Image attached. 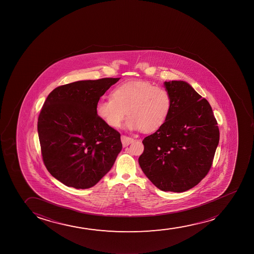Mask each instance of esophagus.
Masks as SVG:
<instances>
[{"mask_svg":"<svg viewBox=\"0 0 254 254\" xmlns=\"http://www.w3.org/2000/svg\"><path fill=\"white\" fill-rule=\"evenodd\" d=\"M121 141H122L123 146L126 147V146H128V144H130V143L134 142V139L126 136V135H122Z\"/></svg>","mask_w":254,"mask_h":254,"instance_id":"34e87169","label":"esophagus"}]
</instances>
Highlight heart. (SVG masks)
I'll list each match as a JSON object with an SVG mask.
<instances>
[{
	"label": "heart",
	"instance_id": "obj_1",
	"mask_svg": "<svg viewBox=\"0 0 254 254\" xmlns=\"http://www.w3.org/2000/svg\"><path fill=\"white\" fill-rule=\"evenodd\" d=\"M172 99L168 90L150 82L135 79L116 86L112 98L96 105V114L112 128H118L127 116L125 127L130 130L156 131L169 118Z\"/></svg>",
	"mask_w": 254,
	"mask_h": 254
}]
</instances>
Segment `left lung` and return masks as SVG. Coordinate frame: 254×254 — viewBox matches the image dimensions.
<instances>
[{"instance_id": "obj_1", "label": "left lung", "mask_w": 254, "mask_h": 254, "mask_svg": "<svg viewBox=\"0 0 254 254\" xmlns=\"http://www.w3.org/2000/svg\"><path fill=\"white\" fill-rule=\"evenodd\" d=\"M172 99L166 122L142 140L139 165L164 192H184L206 176L219 144L220 131L206 99L183 80L164 82Z\"/></svg>"}]
</instances>
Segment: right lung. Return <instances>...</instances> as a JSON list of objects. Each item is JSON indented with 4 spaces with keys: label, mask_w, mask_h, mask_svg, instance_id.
Returning <instances> with one entry per match:
<instances>
[{
    "label": "right lung",
    "mask_w": 254,
    "mask_h": 254,
    "mask_svg": "<svg viewBox=\"0 0 254 254\" xmlns=\"http://www.w3.org/2000/svg\"><path fill=\"white\" fill-rule=\"evenodd\" d=\"M120 78L80 80L55 88L38 119L43 162L65 186L89 189L110 171L122 149L120 134L96 114L99 98Z\"/></svg>",
    "instance_id": "right-lung-1"
}]
</instances>
